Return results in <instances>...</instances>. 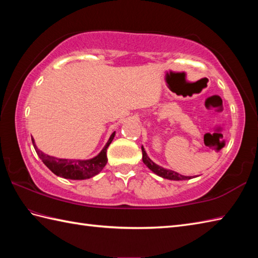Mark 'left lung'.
Masks as SVG:
<instances>
[{
  "label": "left lung",
  "instance_id": "1",
  "mask_svg": "<svg viewBox=\"0 0 258 258\" xmlns=\"http://www.w3.org/2000/svg\"><path fill=\"white\" fill-rule=\"evenodd\" d=\"M142 154H143V162L145 165L149 167L152 172H154L156 175H158V176H161L163 178L172 179V180H186V179L191 178L190 176H184V175H180L174 171H169V169H165L161 166H158L157 164H155L149 156H147L143 146H142Z\"/></svg>",
  "mask_w": 258,
  "mask_h": 258
}]
</instances>
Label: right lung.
Instances as JSON below:
<instances>
[{"mask_svg":"<svg viewBox=\"0 0 258 258\" xmlns=\"http://www.w3.org/2000/svg\"><path fill=\"white\" fill-rule=\"evenodd\" d=\"M115 136V132L111 135V138L107 141L106 145L101 151L100 154L97 156L91 158V160L82 161V160H67V158H56L44 154L42 151H40L35 145L34 140L32 139L33 146H34L36 154L41 158L42 162L51 169V171L57 175L59 177L68 178V179H86L95 176L100 173L104 166L107 163V156L106 151L109 144Z\"/></svg>","mask_w":258,"mask_h":258,"instance_id":"obj_1","label":"right lung"}]
</instances>
